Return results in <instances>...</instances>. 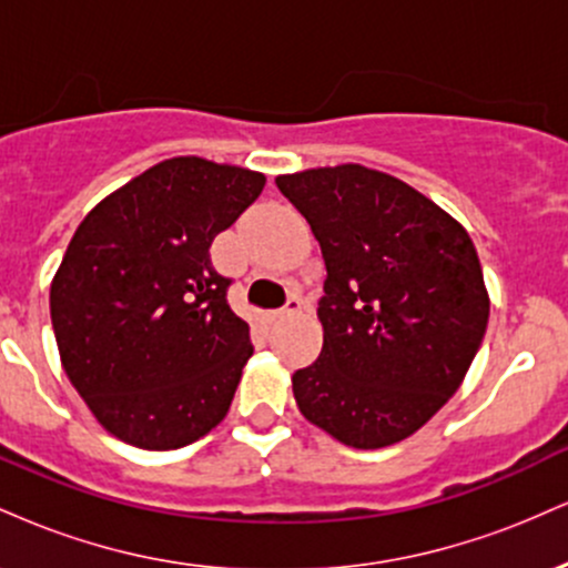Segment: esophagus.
<instances>
[{
	"instance_id": "34e87169",
	"label": "esophagus",
	"mask_w": 568,
	"mask_h": 568,
	"mask_svg": "<svg viewBox=\"0 0 568 568\" xmlns=\"http://www.w3.org/2000/svg\"><path fill=\"white\" fill-rule=\"evenodd\" d=\"M298 312H302V298H298V296H291V298H288V304L280 306V310H272L270 315H266V317H270V321L275 323V321H283V317L298 315Z\"/></svg>"
}]
</instances>
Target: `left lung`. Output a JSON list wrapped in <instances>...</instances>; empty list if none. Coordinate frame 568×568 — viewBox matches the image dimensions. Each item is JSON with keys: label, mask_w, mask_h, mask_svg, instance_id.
I'll return each instance as SVG.
<instances>
[{"label": "left lung", "mask_w": 568, "mask_h": 568, "mask_svg": "<svg viewBox=\"0 0 568 568\" xmlns=\"http://www.w3.org/2000/svg\"><path fill=\"white\" fill-rule=\"evenodd\" d=\"M275 184L328 272L321 357L291 379L298 410L344 446H393L446 406L484 342L488 293L470 234L406 181L352 162Z\"/></svg>", "instance_id": "1"}]
</instances>
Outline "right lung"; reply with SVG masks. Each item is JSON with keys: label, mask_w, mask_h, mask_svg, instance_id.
I'll return each mask as SVG.
<instances>
[{"label": "right lung", "mask_w": 568, "mask_h": 568, "mask_svg": "<svg viewBox=\"0 0 568 568\" xmlns=\"http://www.w3.org/2000/svg\"><path fill=\"white\" fill-rule=\"evenodd\" d=\"M264 173L173 158L101 200L50 285L63 371L103 429L171 452L211 433L253 355L211 243L262 194Z\"/></svg>", "instance_id": "add662e5"}]
</instances>
